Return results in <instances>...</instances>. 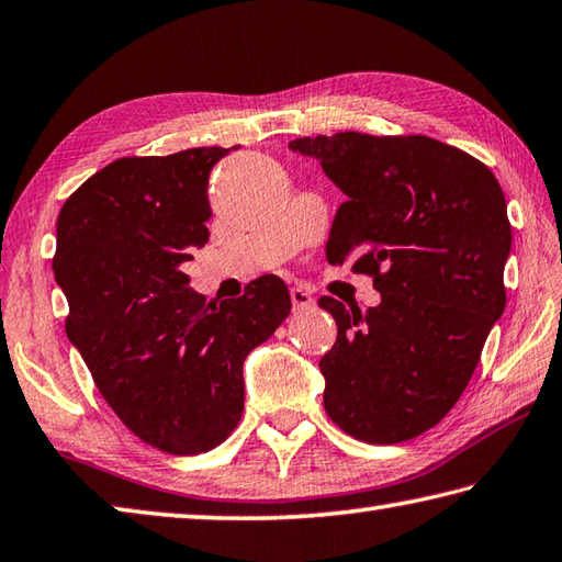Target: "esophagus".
Returning <instances> with one entry per match:
<instances>
[{
    "mask_svg": "<svg viewBox=\"0 0 562 562\" xmlns=\"http://www.w3.org/2000/svg\"><path fill=\"white\" fill-rule=\"evenodd\" d=\"M290 300H292L294 312H302V310L314 307V297H312L307 290H302V288H292L290 290Z\"/></svg>",
    "mask_w": 562,
    "mask_h": 562,
    "instance_id": "1",
    "label": "esophagus"
}]
</instances>
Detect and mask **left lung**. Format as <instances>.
Masks as SVG:
<instances>
[{"label":"left lung","mask_w":562,"mask_h":562,"mask_svg":"<svg viewBox=\"0 0 562 562\" xmlns=\"http://www.w3.org/2000/svg\"><path fill=\"white\" fill-rule=\"evenodd\" d=\"M290 149L346 193L326 260L353 258L381 292L366 314L319 300L339 329L319 361L326 413L356 440H411L452 411L504 314V191L482 161L425 135L339 132Z\"/></svg>","instance_id":"left-lung-1"}]
</instances>
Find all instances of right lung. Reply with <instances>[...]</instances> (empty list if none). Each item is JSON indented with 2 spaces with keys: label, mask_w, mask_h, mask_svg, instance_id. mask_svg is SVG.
<instances>
[{
  "label": "right lung",
  "mask_w": 562,
  "mask_h": 562,
  "mask_svg": "<svg viewBox=\"0 0 562 562\" xmlns=\"http://www.w3.org/2000/svg\"><path fill=\"white\" fill-rule=\"evenodd\" d=\"M228 151L115 159L56 223L68 339L120 420L171 454L209 452L236 430L243 361L292 310L274 274L218 307L189 288L183 262L209 240V175Z\"/></svg>",
  "instance_id": "obj_1"
}]
</instances>
